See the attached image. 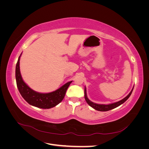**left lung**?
I'll use <instances>...</instances> for the list:
<instances>
[{
    "instance_id": "8db88e82",
    "label": "left lung",
    "mask_w": 149,
    "mask_h": 149,
    "mask_svg": "<svg viewBox=\"0 0 149 149\" xmlns=\"http://www.w3.org/2000/svg\"><path fill=\"white\" fill-rule=\"evenodd\" d=\"M133 89H134V88H132V89L131 90V91L130 92V93L128 94V95L126 96L125 97H124V99H123L122 100H120L118 102H114V103L110 104H107V105L97 104H96V103H94V102H91L87 97L86 89V88H84V98H85L86 101L87 102L88 104L91 107H92L93 108H94V109H96V110L99 111H109V110H111L112 109H114V108L119 106L120 105L122 104H123L125 101H127V99L130 97V95H131V94H132V91H133Z\"/></svg>"
}]
</instances>
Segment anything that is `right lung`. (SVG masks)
<instances>
[{
  "label": "right lung",
  "instance_id": "1",
  "mask_svg": "<svg viewBox=\"0 0 149 149\" xmlns=\"http://www.w3.org/2000/svg\"><path fill=\"white\" fill-rule=\"evenodd\" d=\"M20 58L15 68V78L18 89L24 100L29 104L42 109H49L61 102L65 96L66 90L71 81L65 84L56 91L49 93H39L30 88L22 79L20 71Z\"/></svg>",
  "mask_w": 149,
  "mask_h": 149
}]
</instances>
